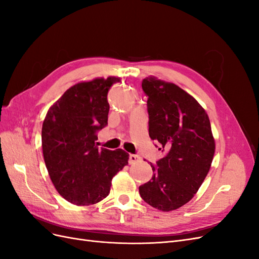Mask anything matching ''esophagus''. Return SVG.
<instances>
[{
    "instance_id": "esophagus-1",
    "label": "esophagus",
    "mask_w": 259,
    "mask_h": 259,
    "mask_svg": "<svg viewBox=\"0 0 259 259\" xmlns=\"http://www.w3.org/2000/svg\"><path fill=\"white\" fill-rule=\"evenodd\" d=\"M140 158L136 154H130V158H128V163L130 164H135Z\"/></svg>"
}]
</instances>
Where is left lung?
Returning a JSON list of instances; mask_svg holds the SVG:
<instances>
[{
    "label": "left lung",
    "instance_id": "left-lung-1",
    "mask_svg": "<svg viewBox=\"0 0 259 259\" xmlns=\"http://www.w3.org/2000/svg\"><path fill=\"white\" fill-rule=\"evenodd\" d=\"M148 96L149 136L166 155L152 165L151 180L139 187L143 200L162 211L189 202L204 182L215 153L206 111L174 83L150 75L143 80Z\"/></svg>",
    "mask_w": 259,
    "mask_h": 259
}]
</instances>
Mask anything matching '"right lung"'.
I'll use <instances>...</instances> for the list:
<instances>
[{
	"instance_id": "right-lung-1",
	"label": "right lung",
	"mask_w": 259,
	"mask_h": 259,
	"mask_svg": "<svg viewBox=\"0 0 259 259\" xmlns=\"http://www.w3.org/2000/svg\"><path fill=\"white\" fill-rule=\"evenodd\" d=\"M119 76L74 84L50 109L42 126V149L52 183L62 198L88 206L110 193L114 175L127 165L128 153L95 145L108 124V92Z\"/></svg>"
}]
</instances>
